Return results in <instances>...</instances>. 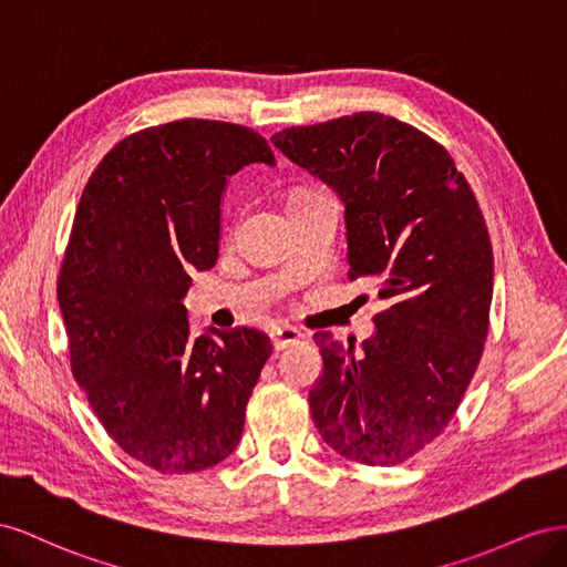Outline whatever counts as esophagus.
Wrapping results in <instances>:
<instances>
[{
    "mask_svg": "<svg viewBox=\"0 0 567 567\" xmlns=\"http://www.w3.org/2000/svg\"><path fill=\"white\" fill-rule=\"evenodd\" d=\"M269 338H271L274 350H286L290 346H296V342H300L302 333L296 329V326L284 323V326H277V329H271Z\"/></svg>",
    "mask_w": 567,
    "mask_h": 567,
    "instance_id": "34e87169",
    "label": "esophagus"
}]
</instances>
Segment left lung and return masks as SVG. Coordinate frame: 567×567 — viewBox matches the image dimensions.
<instances>
[{"label": "left lung", "mask_w": 567, "mask_h": 567, "mask_svg": "<svg viewBox=\"0 0 567 567\" xmlns=\"http://www.w3.org/2000/svg\"><path fill=\"white\" fill-rule=\"evenodd\" d=\"M271 144L346 205L350 279L379 281L388 305L357 352L315 333V425L340 456L398 466L452 421L483 354L494 288L485 217L450 153L383 113L288 127Z\"/></svg>", "instance_id": "left-lung-1"}]
</instances>
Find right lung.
Returning a JSON list of instances; mask_svg holds the SVG:
<instances>
[{
  "mask_svg": "<svg viewBox=\"0 0 567 567\" xmlns=\"http://www.w3.org/2000/svg\"><path fill=\"white\" fill-rule=\"evenodd\" d=\"M252 163L277 165L260 134L217 120L142 130L84 186L59 279L73 375L120 450L161 473L225 461L271 354L248 326L192 333L184 298L219 257L221 198Z\"/></svg>",
  "mask_w": 567,
  "mask_h": 567,
  "instance_id": "add662e5",
  "label": "right lung"
}]
</instances>
